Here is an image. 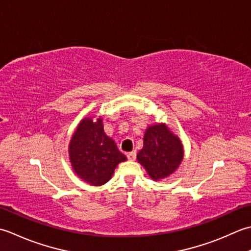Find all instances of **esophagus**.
Here are the masks:
<instances>
[{
    "label": "esophagus",
    "instance_id": "34e87169",
    "mask_svg": "<svg viewBox=\"0 0 251 251\" xmlns=\"http://www.w3.org/2000/svg\"><path fill=\"white\" fill-rule=\"evenodd\" d=\"M126 157H127V159L131 160V161L135 160V158H136V152H135V151H131V152H129V154L126 155Z\"/></svg>",
    "mask_w": 251,
    "mask_h": 251
}]
</instances>
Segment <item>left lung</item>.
Masks as SVG:
<instances>
[{
  "label": "left lung",
  "instance_id": "8db88e82",
  "mask_svg": "<svg viewBox=\"0 0 251 251\" xmlns=\"http://www.w3.org/2000/svg\"><path fill=\"white\" fill-rule=\"evenodd\" d=\"M181 140L166 124L150 126L144 134V145L136 158L154 181L171 176L183 160Z\"/></svg>",
  "mask_w": 251,
  "mask_h": 251
}]
</instances>
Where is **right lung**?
Instances as JSON below:
<instances>
[{
	"label": "right lung",
	"mask_w": 251,
	"mask_h": 251,
	"mask_svg": "<svg viewBox=\"0 0 251 251\" xmlns=\"http://www.w3.org/2000/svg\"><path fill=\"white\" fill-rule=\"evenodd\" d=\"M69 158L76 176L94 186L108 182L118 163L126 160L114 140L105 134L101 118L94 122L91 117L76 126L69 143Z\"/></svg>",
	"instance_id": "right-lung-1"
}]
</instances>
